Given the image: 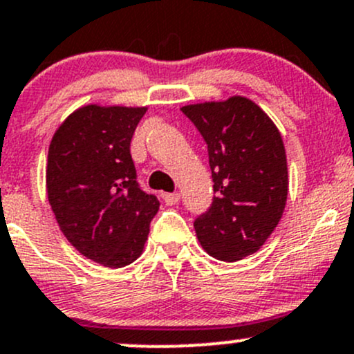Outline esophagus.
I'll use <instances>...</instances> for the list:
<instances>
[{"mask_svg": "<svg viewBox=\"0 0 354 354\" xmlns=\"http://www.w3.org/2000/svg\"><path fill=\"white\" fill-rule=\"evenodd\" d=\"M162 198H165L166 205H176L180 202V193H165Z\"/></svg>", "mask_w": 354, "mask_h": 354, "instance_id": "esophagus-1", "label": "esophagus"}]
</instances>
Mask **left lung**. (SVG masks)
<instances>
[{"label":"left lung","instance_id":"obj_1","mask_svg":"<svg viewBox=\"0 0 354 354\" xmlns=\"http://www.w3.org/2000/svg\"><path fill=\"white\" fill-rule=\"evenodd\" d=\"M208 149L214 202L195 221L200 244L221 261L258 251L280 222L288 195L280 130L244 96L181 109Z\"/></svg>","mask_w":354,"mask_h":354}]
</instances>
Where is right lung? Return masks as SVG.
Wrapping results in <instances>:
<instances>
[{
	"instance_id": "obj_1",
	"label": "right lung",
	"mask_w": 354,
	"mask_h": 354,
	"mask_svg": "<svg viewBox=\"0 0 354 354\" xmlns=\"http://www.w3.org/2000/svg\"><path fill=\"white\" fill-rule=\"evenodd\" d=\"M147 106H81L55 130L47 198L62 234L83 256L122 268L142 254L159 200L137 183L130 140Z\"/></svg>"
}]
</instances>
